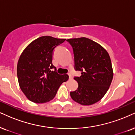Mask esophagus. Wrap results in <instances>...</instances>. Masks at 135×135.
<instances>
[{
  "mask_svg": "<svg viewBox=\"0 0 135 135\" xmlns=\"http://www.w3.org/2000/svg\"><path fill=\"white\" fill-rule=\"evenodd\" d=\"M68 75H69V79H73V76H72V75H71V74H70V73H69V74H68Z\"/></svg>",
  "mask_w": 135,
  "mask_h": 135,
  "instance_id": "1",
  "label": "esophagus"
}]
</instances>
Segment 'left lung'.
Instances as JSON below:
<instances>
[{
  "label": "left lung",
  "mask_w": 135,
  "mask_h": 135,
  "mask_svg": "<svg viewBox=\"0 0 135 135\" xmlns=\"http://www.w3.org/2000/svg\"><path fill=\"white\" fill-rule=\"evenodd\" d=\"M72 46L76 71H81L76 91L70 93L74 101L82 105H91L105 95L113 78L109 55L100 44L86 37L67 40Z\"/></svg>",
  "instance_id": "left-lung-1"
}]
</instances>
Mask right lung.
Returning <instances> with one entry per match:
<instances>
[{"mask_svg": "<svg viewBox=\"0 0 135 135\" xmlns=\"http://www.w3.org/2000/svg\"><path fill=\"white\" fill-rule=\"evenodd\" d=\"M66 39L42 36L25 48L17 62V74L22 91L28 99L36 103L52 100L59 86L69 79L68 74H59L52 63L53 50ZM54 69V71L51 69Z\"/></svg>", "mask_w": 135, "mask_h": 135, "instance_id": "right-lung-1", "label": "right lung"}]
</instances>
